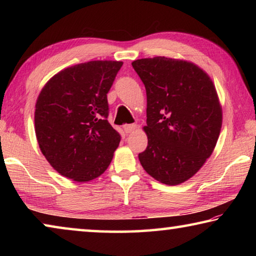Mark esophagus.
Here are the masks:
<instances>
[{
    "instance_id": "1",
    "label": "esophagus",
    "mask_w": 256,
    "mask_h": 256,
    "mask_svg": "<svg viewBox=\"0 0 256 256\" xmlns=\"http://www.w3.org/2000/svg\"><path fill=\"white\" fill-rule=\"evenodd\" d=\"M136 128V124H126V125H124V131L126 132V133H132Z\"/></svg>"
}]
</instances>
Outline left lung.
Here are the masks:
<instances>
[{
    "instance_id": "8db88e82",
    "label": "left lung",
    "mask_w": 256,
    "mask_h": 256,
    "mask_svg": "<svg viewBox=\"0 0 256 256\" xmlns=\"http://www.w3.org/2000/svg\"><path fill=\"white\" fill-rule=\"evenodd\" d=\"M146 92L144 170L167 185L190 178L218 141L222 110L210 76L188 60L157 56L132 62Z\"/></svg>"
}]
</instances>
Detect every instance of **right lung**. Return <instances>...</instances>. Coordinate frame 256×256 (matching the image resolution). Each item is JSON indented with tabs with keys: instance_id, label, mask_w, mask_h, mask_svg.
<instances>
[{
	"instance_id": "add662e5",
	"label": "right lung",
	"mask_w": 256,
	"mask_h": 256,
	"mask_svg": "<svg viewBox=\"0 0 256 256\" xmlns=\"http://www.w3.org/2000/svg\"><path fill=\"white\" fill-rule=\"evenodd\" d=\"M122 66L118 60L78 64L42 89L34 132L42 154L60 175L89 182L110 166L120 136L107 120V94Z\"/></svg>"
}]
</instances>
